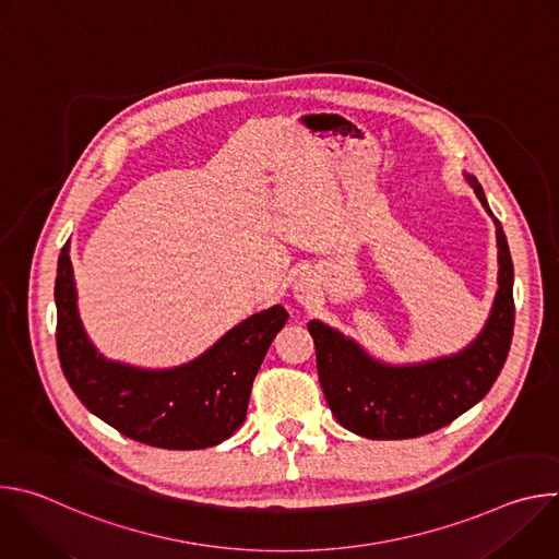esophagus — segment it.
<instances>
[{"label": "esophagus", "instance_id": "esophagus-1", "mask_svg": "<svg viewBox=\"0 0 559 559\" xmlns=\"http://www.w3.org/2000/svg\"><path fill=\"white\" fill-rule=\"evenodd\" d=\"M294 296H296L298 302L309 305V302L313 300V287H311V283L305 281V278H300V281L296 283V287H294Z\"/></svg>", "mask_w": 559, "mask_h": 559}]
</instances>
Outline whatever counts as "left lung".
<instances>
[{
	"label": "left lung",
	"instance_id": "obj_1",
	"mask_svg": "<svg viewBox=\"0 0 559 559\" xmlns=\"http://www.w3.org/2000/svg\"><path fill=\"white\" fill-rule=\"evenodd\" d=\"M477 199L489 210L485 192L468 177ZM498 225L500 289L489 323L462 354L418 367H384L336 330L311 321L307 325L318 380L336 420L371 440H407L451 425L489 393L498 380L513 338V261L507 236Z\"/></svg>",
	"mask_w": 559,
	"mask_h": 559
}]
</instances>
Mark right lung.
I'll use <instances>...</instances> for the list:
<instances>
[{
	"mask_svg": "<svg viewBox=\"0 0 559 559\" xmlns=\"http://www.w3.org/2000/svg\"><path fill=\"white\" fill-rule=\"evenodd\" d=\"M57 354L61 371L88 412L119 433L158 449H207L227 440L248 416L252 382L287 323L276 305L227 332L207 354L170 371H139L97 356L76 316L68 243L57 281Z\"/></svg>",
	"mask_w": 559,
	"mask_h": 559,
	"instance_id": "obj_1",
	"label": "right lung"
}]
</instances>
